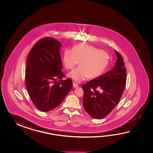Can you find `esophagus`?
<instances>
[{
    "mask_svg": "<svg viewBox=\"0 0 153 153\" xmlns=\"http://www.w3.org/2000/svg\"><path fill=\"white\" fill-rule=\"evenodd\" d=\"M73 88H78L79 87V85L77 84H76L75 82H73Z\"/></svg>",
    "mask_w": 153,
    "mask_h": 153,
    "instance_id": "obj_1",
    "label": "esophagus"
}]
</instances>
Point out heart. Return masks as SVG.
<instances>
[{"label":"heart","mask_w":153,"mask_h":153,"mask_svg":"<svg viewBox=\"0 0 153 153\" xmlns=\"http://www.w3.org/2000/svg\"><path fill=\"white\" fill-rule=\"evenodd\" d=\"M110 56L105 51L85 42H80L72 50L65 49L62 63L66 69H72L79 62V67L68 74L69 78L78 82L86 78L94 79L102 75L107 68Z\"/></svg>","instance_id":"1"}]
</instances>
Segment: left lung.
Masks as SVG:
<instances>
[{"mask_svg":"<svg viewBox=\"0 0 153 153\" xmlns=\"http://www.w3.org/2000/svg\"><path fill=\"white\" fill-rule=\"evenodd\" d=\"M113 69L88 81L84 90L83 105L91 117L100 119L107 116L116 107L124 92L126 82V69L120 53Z\"/></svg>","mask_w":153,"mask_h":153,"instance_id":"1","label":"left lung"}]
</instances>
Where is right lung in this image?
I'll return each instance as SVG.
<instances>
[{
	"label": "right lung",
	"mask_w": 153,
	"mask_h": 153,
	"mask_svg": "<svg viewBox=\"0 0 153 153\" xmlns=\"http://www.w3.org/2000/svg\"><path fill=\"white\" fill-rule=\"evenodd\" d=\"M61 44L51 37L40 39L29 52L25 84L33 103L47 112L57 107L72 89L73 82L61 71Z\"/></svg>",
	"instance_id": "1"
}]
</instances>
